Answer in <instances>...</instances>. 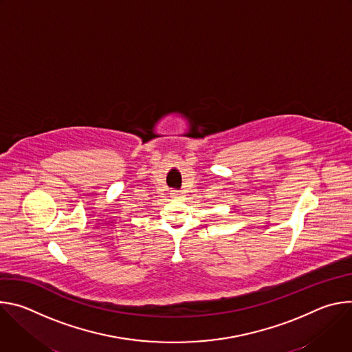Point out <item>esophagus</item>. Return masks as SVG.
Returning a JSON list of instances; mask_svg holds the SVG:
<instances>
[{
  "label": "esophagus",
  "mask_w": 352,
  "mask_h": 352,
  "mask_svg": "<svg viewBox=\"0 0 352 352\" xmlns=\"http://www.w3.org/2000/svg\"><path fill=\"white\" fill-rule=\"evenodd\" d=\"M171 196H173L174 199H179V197L182 196V193L178 192V190H171Z\"/></svg>",
  "instance_id": "esophagus-1"
}]
</instances>
